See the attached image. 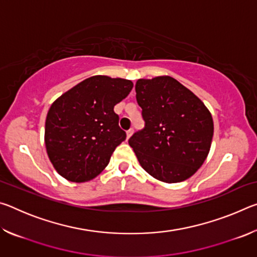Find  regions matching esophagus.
<instances>
[{
  "label": "esophagus",
  "instance_id": "esophagus-1",
  "mask_svg": "<svg viewBox=\"0 0 257 257\" xmlns=\"http://www.w3.org/2000/svg\"><path fill=\"white\" fill-rule=\"evenodd\" d=\"M133 133H134V130H133V129H129V130H128V132H127V139H129V138H130V136H132Z\"/></svg>",
  "mask_w": 257,
  "mask_h": 257
}]
</instances>
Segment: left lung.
<instances>
[{"mask_svg":"<svg viewBox=\"0 0 257 257\" xmlns=\"http://www.w3.org/2000/svg\"><path fill=\"white\" fill-rule=\"evenodd\" d=\"M145 128L129 138L142 168L176 184L202 167L211 149L213 119L201 99L170 76L138 79L135 86Z\"/></svg>","mask_w":257,"mask_h":257,"instance_id":"1","label":"left lung"}]
</instances>
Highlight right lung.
<instances>
[{
  "label": "right lung",
  "mask_w": 257,
  "mask_h": 257,
  "mask_svg": "<svg viewBox=\"0 0 257 257\" xmlns=\"http://www.w3.org/2000/svg\"><path fill=\"white\" fill-rule=\"evenodd\" d=\"M122 78L93 76L52 103L45 121V147L60 176L85 182L98 176L125 139L113 108L133 89Z\"/></svg>",
  "instance_id": "add662e5"
}]
</instances>
